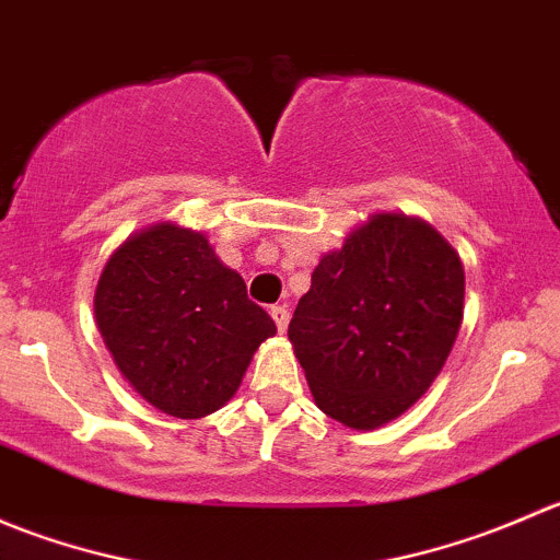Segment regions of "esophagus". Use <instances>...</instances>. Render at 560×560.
Returning <instances> with one entry per match:
<instances>
[{"mask_svg":"<svg viewBox=\"0 0 560 560\" xmlns=\"http://www.w3.org/2000/svg\"><path fill=\"white\" fill-rule=\"evenodd\" d=\"M270 316H273L276 327H279V332L287 330V325H290V312H287L284 306H273L270 308Z\"/></svg>","mask_w":560,"mask_h":560,"instance_id":"esophagus-1","label":"esophagus"}]
</instances>
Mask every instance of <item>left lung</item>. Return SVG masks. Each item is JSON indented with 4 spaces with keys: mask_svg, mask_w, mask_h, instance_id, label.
Segmentation results:
<instances>
[{
    "mask_svg": "<svg viewBox=\"0 0 560 560\" xmlns=\"http://www.w3.org/2000/svg\"><path fill=\"white\" fill-rule=\"evenodd\" d=\"M466 273L436 228L374 213L322 254L290 322L314 404L352 431L404 415L433 385L463 322Z\"/></svg>",
    "mask_w": 560,
    "mask_h": 560,
    "instance_id": "left-lung-1",
    "label": "left lung"
}]
</instances>
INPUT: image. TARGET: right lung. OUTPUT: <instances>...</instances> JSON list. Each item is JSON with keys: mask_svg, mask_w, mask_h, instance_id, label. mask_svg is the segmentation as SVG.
<instances>
[{"mask_svg": "<svg viewBox=\"0 0 560 560\" xmlns=\"http://www.w3.org/2000/svg\"><path fill=\"white\" fill-rule=\"evenodd\" d=\"M94 316L135 393L178 420H200L238 393L276 325L241 273L197 230L156 222L113 248Z\"/></svg>", "mask_w": 560, "mask_h": 560, "instance_id": "right-lung-1", "label": "right lung"}]
</instances>
